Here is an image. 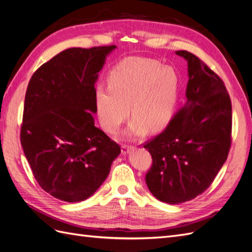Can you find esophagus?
I'll use <instances>...</instances> for the list:
<instances>
[{"label":"esophagus","mask_w":252,"mask_h":252,"mask_svg":"<svg viewBox=\"0 0 252 252\" xmlns=\"http://www.w3.org/2000/svg\"><path fill=\"white\" fill-rule=\"evenodd\" d=\"M135 149V147L133 146V145H127V144H122V152H123V154H128L129 151H132V150H134Z\"/></svg>","instance_id":"1"}]
</instances>
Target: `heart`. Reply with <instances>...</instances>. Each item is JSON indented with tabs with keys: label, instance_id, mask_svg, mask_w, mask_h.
Wrapping results in <instances>:
<instances>
[{
	"label": "heart",
	"instance_id": "obj_1",
	"mask_svg": "<svg viewBox=\"0 0 252 252\" xmlns=\"http://www.w3.org/2000/svg\"><path fill=\"white\" fill-rule=\"evenodd\" d=\"M179 79L169 66L145 58L125 59L108 75V86L98 83L94 97L100 123L106 132L116 133L128 117L133 118L128 133L155 131L170 120L178 98Z\"/></svg>",
	"mask_w": 252,
	"mask_h": 252
}]
</instances>
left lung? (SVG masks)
I'll return each mask as SVG.
<instances>
[{"label":"left lung","instance_id":"obj_1","mask_svg":"<svg viewBox=\"0 0 252 252\" xmlns=\"http://www.w3.org/2000/svg\"><path fill=\"white\" fill-rule=\"evenodd\" d=\"M188 63L186 103L164 130L143 144L152 158L146 184L158 200L180 204L207 189L231 146L232 109L223 80L191 52H175Z\"/></svg>","mask_w":252,"mask_h":252}]
</instances>
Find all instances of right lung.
<instances>
[{"label": "right lung", "instance_id": "right-lung-1", "mask_svg": "<svg viewBox=\"0 0 252 252\" xmlns=\"http://www.w3.org/2000/svg\"><path fill=\"white\" fill-rule=\"evenodd\" d=\"M116 46L69 48L37 68L26 90L21 144L37 184L64 202L88 199L119 144L94 126V84Z\"/></svg>", "mask_w": 252, "mask_h": 252}]
</instances>
